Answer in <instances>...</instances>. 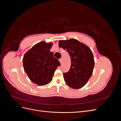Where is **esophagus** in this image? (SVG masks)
Returning a JSON list of instances; mask_svg holds the SVG:
<instances>
[{"instance_id": "1", "label": "esophagus", "mask_w": 121, "mask_h": 121, "mask_svg": "<svg viewBox=\"0 0 121 121\" xmlns=\"http://www.w3.org/2000/svg\"><path fill=\"white\" fill-rule=\"evenodd\" d=\"M59 61H60V63L61 64L62 62H63V60H62V58H60V60H59Z\"/></svg>"}]
</instances>
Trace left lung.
<instances>
[{
  "instance_id": "obj_1",
  "label": "left lung",
  "mask_w": 121,
  "mask_h": 121,
  "mask_svg": "<svg viewBox=\"0 0 121 121\" xmlns=\"http://www.w3.org/2000/svg\"><path fill=\"white\" fill-rule=\"evenodd\" d=\"M58 46L66 49L71 58L70 69L63 73L65 83L72 88H81L93 74L94 60L92 51L85 44L73 38L60 40Z\"/></svg>"
}]
</instances>
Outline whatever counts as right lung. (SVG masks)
Returning a JSON list of instances; mask_svg holds the SVG:
<instances>
[{
	"mask_svg": "<svg viewBox=\"0 0 121 121\" xmlns=\"http://www.w3.org/2000/svg\"><path fill=\"white\" fill-rule=\"evenodd\" d=\"M52 42L41 41L36 44L24 55V71L31 81L39 86L49 83L60 63L50 50Z\"/></svg>",
	"mask_w": 121,
	"mask_h": 121,
	"instance_id": "add662e5",
	"label": "right lung"
}]
</instances>
